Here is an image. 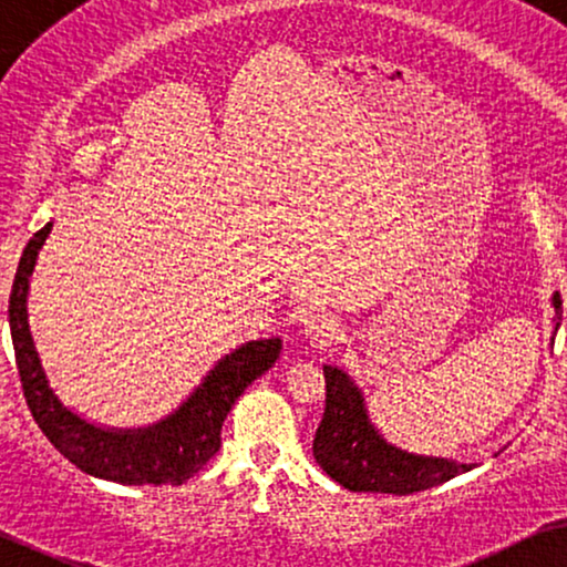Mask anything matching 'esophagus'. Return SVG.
Returning <instances> with one entry per match:
<instances>
[{
    "label": "esophagus",
    "mask_w": 567,
    "mask_h": 567,
    "mask_svg": "<svg viewBox=\"0 0 567 567\" xmlns=\"http://www.w3.org/2000/svg\"><path fill=\"white\" fill-rule=\"evenodd\" d=\"M303 331H306V337L319 347H327L331 342H337L339 334H342V329H339V321L331 313H311L303 321Z\"/></svg>",
    "instance_id": "esophagus-1"
}]
</instances>
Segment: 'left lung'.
<instances>
[{"mask_svg": "<svg viewBox=\"0 0 567 567\" xmlns=\"http://www.w3.org/2000/svg\"><path fill=\"white\" fill-rule=\"evenodd\" d=\"M557 321L563 319V300L555 296ZM327 406L313 437V456L323 472L352 493L412 495L454 480L472 470L446 458L404 454L389 446L365 417L360 391L339 368L323 365Z\"/></svg>", "mask_w": 567, "mask_h": 567, "instance_id": "obj_1", "label": "left lung"}]
</instances>
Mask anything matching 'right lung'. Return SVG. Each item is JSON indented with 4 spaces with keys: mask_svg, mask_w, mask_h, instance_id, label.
Instances as JSON below:
<instances>
[{
    "mask_svg": "<svg viewBox=\"0 0 567 567\" xmlns=\"http://www.w3.org/2000/svg\"><path fill=\"white\" fill-rule=\"evenodd\" d=\"M49 230L51 223L43 225L28 240L10 292L14 362H18L22 396H25L30 414L51 441V446L66 462L93 477L121 482V485H184L196 472L205 470L209 458L220 451L225 417L248 383L275 365L282 342L259 339V342H248L228 354L223 362H217L215 371L194 391L192 399H186V404L161 425L132 430V433L130 430L113 433V430L90 425L78 414L64 410L54 391L49 389L28 329V277L35 267L38 248L43 246Z\"/></svg>",
    "mask_w": 567,
    "mask_h": 567,
    "instance_id": "right-lung-1",
    "label": "right lung"
}]
</instances>
